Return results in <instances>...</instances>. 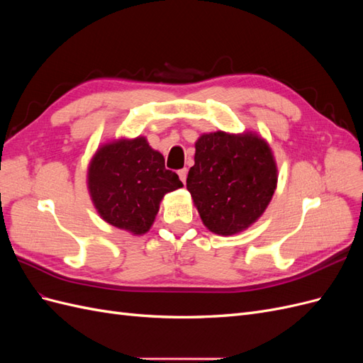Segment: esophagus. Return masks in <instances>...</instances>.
Listing matches in <instances>:
<instances>
[{
    "mask_svg": "<svg viewBox=\"0 0 363 363\" xmlns=\"http://www.w3.org/2000/svg\"><path fill=\"white\" fill-rule=\"evenodd\" d=\"M179 177H180V180H182L183 183H186V179H188V169H186V168L180 169V171H179Z\"/></svg>",
    "mask_w": 363,
    "mask_h": 363,
    "instance_id": "1",
    "label": "esophagus"
}]
</instances>
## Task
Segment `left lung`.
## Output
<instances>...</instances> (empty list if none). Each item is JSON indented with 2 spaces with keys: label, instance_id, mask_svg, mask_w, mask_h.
<instances>
[{
  "label": "left lung",
  "instance_id": "8db88e82",
  "mask_svg": "<svg viewBox=\"0 0 363 363\" xmlns=\"http://www.w3.org/2000/svg\"><path fill=\"white\" fill-rule=\"evenodd\" d=\"M186 188L208 232L232 236L255 224L277 189V163L256 131L203 133Z\"/></svg>",
  "mask_w": 363,
  "mask_h": 363
}]
</instances>
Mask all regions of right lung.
I'll return each mask as SVG.
<instances>
[{
	"mask_svg": "<svg viewBox=\"0 0 363 363\" xmlns=\"http://www.w3.org/2000/svg\"><path fill=\"white\" fill-rule=\"evenodd\" d=\"M86 183L101 219L133 236L150 232L163 196L183 186L145 136L101 144L91 157Z\"/></svg>",
	"mask_w": 363,
	"mask_h": 363,
	"instance_id": "right-lung-1",
	"label": "right lung"
}]
</instances>
